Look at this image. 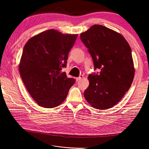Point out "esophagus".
<instances>
[{"mask_svg":"<svg viewBox=\"0 0 149 149\" xmlns=\"http://www.w3.org/2000/svg\"><path fill=\"white\" fill-rule=\"evenodd\" d=\"M83 77V75H80L78 78H76V81H79Z\"/></svg>","mask_w":149,"mask_h":149,"instance_id":"34e87169","label":"esophagus"}]
</instances>
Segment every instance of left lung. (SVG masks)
I'll use <instances>...</instances> for the list:
<instances>
[{"instance_id": "obj_1", "label": "left lung", "mask_w": 149, "mask_h": 149, "mask_svg": "<svg viewBox=\"0 0 149 149\" xmlns=\"http://www.w3.org/2000/svg\"><path fill=\"white\" fill-rule=\"evenodd\" d=\"M91 55L94 70L88 76L89 85L84 96L97 109L118 103L131 86L135 73L132 51L123 35L101 25H94L80 35Z\"/></svg>"}]
</instances>
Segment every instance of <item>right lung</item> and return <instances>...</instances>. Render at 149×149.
I'll return each mask as SVG.
<instances>
[{"label": "right lung", "instance_id": "add662e5", "mask_svg": "<svg viewBox=\"0 0 149 149\" xmlns=\"http://www.w3.org/2000/svg\"><path fill=\"white\" fill-rule=\"evenodd\" d=\"M77 34H63L51 29L28 40L19 66L22 81L33 100L40 106L55 107L63 102L75 83L68 78L63 68Z\"/></svg>", "mask_w": 149, "mask_h": 149}]
</instances>
